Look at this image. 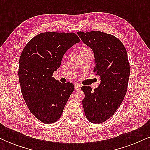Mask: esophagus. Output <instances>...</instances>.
<instances>
[{
	"label": "esophagus",
	"instance_id": "1",
	"mask_svg": "<svg viewBox=\"0 0 150 150\" xmlns=\"http://www.w3.org/2000/svg\"><path fill=\"white\" fill-rule=\"evenodd\" d=\"M80 89V85L79 84H75V90L78 91Z\"/></svg>",
	"mask_w": 150,
	"mask_h": 150
}]
</instances>
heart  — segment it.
<instances>
[{"label": "heart", "instance_id": "b5f03b06", "mask_svg": "<svg viewBox=\"0 0 150 150\" xmlns=\"http://www.w3.org/2000/svg\"><path fill=\"white\" fill-rule=\"evenodd\" d=\"M88 49H89L88 48L85 47V46H83V47L80 48V52H81V51H86V50H88Z\"/></svg>", "mask_w": 150, "mask_h": 150}]
</instances>
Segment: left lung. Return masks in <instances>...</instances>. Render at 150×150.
<instances>
[{"mask_svg": "<svg viewBox=\"0 0 150 150\" xmlns=\"http://www.w3.org/2000/svg\"><path fill=\"white\" fill-rule=\"evenodd\" d=\"M77 34L94 51L93 71L101 79L94 91L89 86L81 87L85 93L84 111L91 123H101L114 114L126 94L130 73L128 54L123 43L112 34L99 31Z\"/></svg>", "mask_w": 150, "mask_h": 150, "instance_id": "8db88e82", "label": "left lung"}]
</instances>
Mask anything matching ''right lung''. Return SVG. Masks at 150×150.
I'll return each instance as SVG.
<instances>
[{
	"label": "right lung",
	"instance_id": "right-lung-1",
	"mask_svg": "<svg viewBox=\"0 0 150 150\" xmlns=\"http://www.w3.org/2000/svg\"><path fill=\"white\" fill-rule=\"evenodd\" d=\"M80 42L74 32H44L26 44L20 58L18 76L22 97L30 112L46 124L61 118L74 91L71 82L61 83L53 77L63 56Z\"/></svg>",
	"mask_w": 150,
	"mask_h": 150
}]
</instances>
